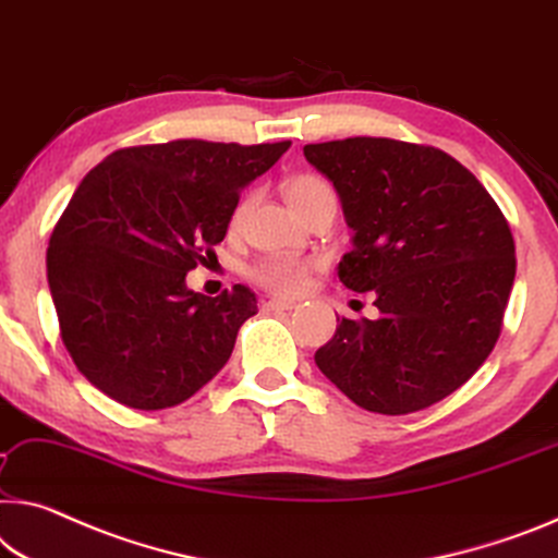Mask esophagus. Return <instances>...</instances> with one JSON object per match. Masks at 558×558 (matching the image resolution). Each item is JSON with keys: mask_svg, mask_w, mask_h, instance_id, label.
Wrapping results in <instances>:
<instances>
[{"mask_svg": "<svg viewBox=\"0 0 558 558\" xmlns=\"http://www.w3.org/2000/svg\"><path fill=\"white\" fill-rule=\"evenodd\" d=\"M267 308H271V312H291L296 304L294 302H287V299H269L267 304H264Z\"/></svg>", "mask_w": 558, "mask_h": 558, "instance_id": "34e87169", "label": "esophagus"}]
</instances>
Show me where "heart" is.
Here are the masks:
<instances>
[{"mask_svg": "<svg viewBox=\"0 0 558 558\" xmlns=\"http://www.w3.org/2000/svg\"><path fill=\"white\" fill-rule=\"evenodd\" d=\"M331 192V186L324 182V179L314 177V174H299L287 182V196L294 207L302 211L306 204H312L316 196ZM246 209V202L239 204V209L234 211V221L242 219V214ZM308 264L306 262H296V259H287V256H267V259L256 262L250 269V277L256 281V284L264 287L271 294H281V296H296L302 294L306 281H308Z\"/></svg>", "mask_w": 558, "mask_h": 558, "instance_id": "1", "label": "heart"}]
</instances>
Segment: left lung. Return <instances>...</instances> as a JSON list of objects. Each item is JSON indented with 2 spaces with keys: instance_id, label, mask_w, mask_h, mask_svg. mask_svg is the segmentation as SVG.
I'll return each mask as SVG.
<instances>
[{
  "instance_id": "left-lung-1",
  "label": "left lung",
  "mask_w": 558,
  "mask_h": 558,
  "mask_svg": "<svg viewBox=\"0 0 558 558\" xmlns=\"http://www.w3.org/2000/svg\"><path fill=\"white\" fill-rule=\"evenodd\" d=\"M337 186L351 252L339 279L374 291L379 319H341L314 354L356 407L411 414L466 384L492 354L517 277V246L499 204L447 151L351 136L306 144Z\"/></svg>"
}]
</instances>
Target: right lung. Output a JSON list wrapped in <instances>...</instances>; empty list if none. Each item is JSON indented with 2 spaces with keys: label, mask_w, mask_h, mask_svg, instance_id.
Masks as SVG:
<instances>
[{
  "label": "right lung",
  "mask_w": 558,
  "mask_h": 558,
  "mask_svg": "<svg viewBox=\"0 0 558 558\" xmlns=\"http://www.w3.org/2000/svg\"><path fill=\"white\" fill-rule=\"evenodd\" d=\"M289 147L142 144L82 179L49 236L47 279L72 362L109 399L177 407L229 362L254 291L211 299L184 279L227 236L244 186Z\"/></svg>",
  "instance_id": "obj_1"
}]
</instances>
